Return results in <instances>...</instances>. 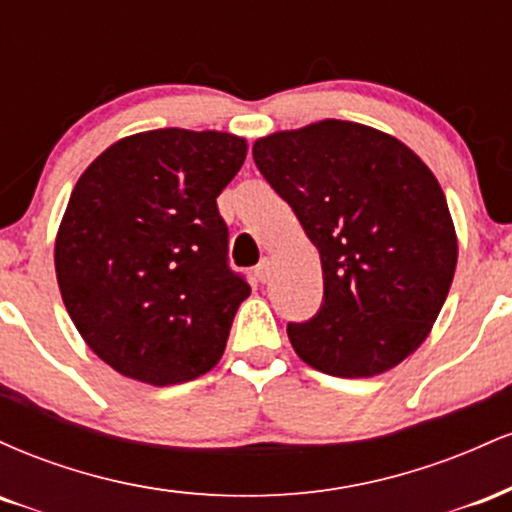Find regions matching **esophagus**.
<instances>
[{"label": "esophagus", "instance_id": "obj_1", "mask_svg": "<svg viewBox=\"0 0 512 512\" xmlns=\"http://www.w3.org/2000/svg\"><path fill=\"white\" fill-rule=\"evenodd\" d=\"M255 276H257V281H262V284H267L269 276H272V262L262 260L260 264H257V267H255Z\"/></svg>", "mask_w": 512, "mask_h": 512}]
</instances>
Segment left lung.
<instances>
[{
	"mask_svg": "<svg viewBox=\"0 0 512 512\" xmlns=\"http://www.w3.org/2000/svg\"><path fill=\"white\" fill-rule=\"evenodd\" d=\"M252 156L320 252V310L286 327L301 361L373 378L414 354L457 267L455 223L431 168L392 134L349 120L267 134Z\"/></svg>",
	"mask_w": 512,
	"mask_h": 512,
	"instance_id": "1",
	"label": "left lung"
}]
</instances>
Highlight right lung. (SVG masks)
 Here are the masks:
<instances>
[{
    "mask_svg": "<svg viewBox=\"0 0 512 512\" xmlns=\"http://www.w3.org/2000/svg\"><path fill=\"white\" fill-rule=\"evenodd\" d=\"M248 142L166 127L103 151L76 180L55 240L64 308L88 349L125 378L166 387L219 363L238 305L216 197Z\"/></svg>",
    "mask_w": 512,
    "mask_h": 512,
    "instance_id": "add662e5",
    "label": "right lung"
}]
</instances>
